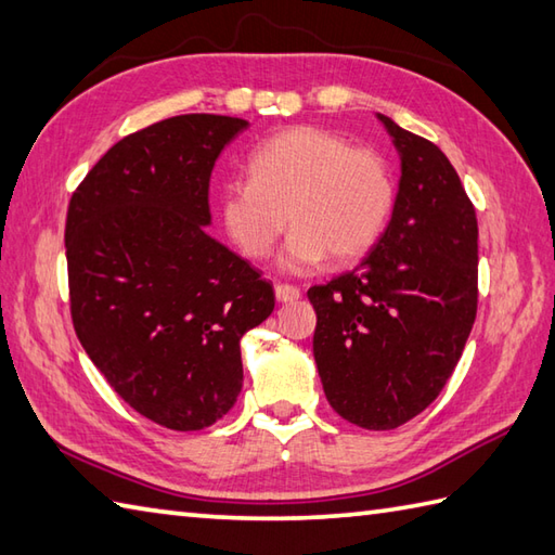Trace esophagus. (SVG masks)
<instances>
[{
    "instance_id": "34e87169",
    "label": "esophagus",
    "mask_w": 555,
    "mask_h": 555,
    "mask_svg": "<svg viewBox=\"0 0 555 555\" xmlns=\"http://www.w3.org/2000/svg\"><path fill=\"white\" fill-rule=\"evenodd\" d=\"M274 293H276L279 302H293V300L300 298V288L291 286V284H276Z\"/></svg>"
}]
</instances>
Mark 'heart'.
Wrapping results in <instances>:
<instances>
[{
  "mask_svg": "<svg viewBox=\"0 0 555 555\" xmlns=\"http://www.w3.org/2000/svg\"><path fill=\"white\" fill-rule=\"evenodd\" d=\"M247 183L231 181L219 197L223 231L253 262L267 259L279 235L293 231L279 255L286 271L356 262L367 255L391 217L396 188L386 162L352 150L346 138L296 126L264 140L245 164Z\"/></svg>",
  "mask_w": 555,
  "mask_h": 555,
  "instance_id": "heart-1",
  "label": "heart"
}]
</instances>
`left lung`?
Wrapping results in <instances>:
<instances>
[{
	"label": "left lung",
	"mask_w": 555,
	"mask_h": 555,
	"mask_svg": "<svg viewBox=\"0 0 555 555\" xmlns=\"http://www.w3.org/2000/svg\"><path fill=\"white\" fill-rule=\"evenodd\" d=\"M376 119L400 159L391 221L356 269L308 298L328 405L382 431L420 415L463 356L477 314V217L439 147Z\"/></svg>",
	"instance_id": "1"
}]
</instances>
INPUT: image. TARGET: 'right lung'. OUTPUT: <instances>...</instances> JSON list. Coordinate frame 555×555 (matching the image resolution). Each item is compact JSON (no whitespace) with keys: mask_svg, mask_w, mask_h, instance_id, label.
<instances>
[{"mask_svg":"<svg viewBox=\"0 0 555 555\" xmlns=\"http://www.w3.org/2000/svg\"><path fill=\"white\" fill-rule=\"evenodd\" d=\"M247 121L183 114L119 140L66 215L80 346L140 415L173 431L221 420L243 388L241 338L274 288L211 238L209 179Z\"/></svg>","mask_w":555,"mask_h":555,"instance_id":"add662e5","label":"right lung"}]
</instances>
